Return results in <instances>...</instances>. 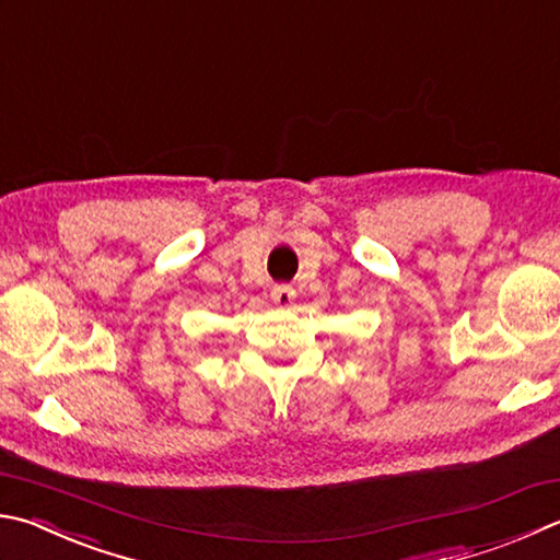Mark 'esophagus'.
<instances>
[{
  "label": "esophagus",
  "mask_w": 560,
  "mask_h": 560,
  "mask_svg": "<svg viewBox=\"0 0 560 560\" xmlns=\"http://www.w3.org/2000/svg\"><path fill=\"white\" fill-rule=\"evenodd\" d=\"M271 301L281 308H289V306H293V301H296V291L287 287V283H279V287L271 289Z\"/></svg>",
  "instance_id": "34e87169"
}]
</instances>
